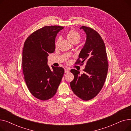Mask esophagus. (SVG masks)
I'll return each mask as SVG.
<instances>
[{"instance_id":"esophagus-1","label":"esophagus","mask_w":131,"mask_h":131,"mask_svg":"<svg viewBox=\"0 0 131 131\" xmlns=\"http://www.w3.org/2000/svg\"><path fill=\"white\" fill-rule=\"evenodd\" d=\"M69 72H70L69 69H68V68H65V73H69Z\"/></svg>"}]
</instances>
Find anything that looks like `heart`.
Here are the masks:
<instances>
[{
	"label": "heart",
	"instance_id": "b5f03b06",
	"mask_svg": "<svg viewBox=\"0 0 131 131\" xmlns=\"http://www.w3.org/2000/svg\"><path fill=\"white\" fill-rule=\"evenodd\" d=\"M67 39L69 40L72 43H74L75 42H79L80 40L81 37L80 34L74 30H71L67 33L66 35ZM60 41V38H59L56 42V45L58 46L59 42Z\"/></svg>",
	"mask_w": 131,
	"mask_h": 131
}]
</instances>
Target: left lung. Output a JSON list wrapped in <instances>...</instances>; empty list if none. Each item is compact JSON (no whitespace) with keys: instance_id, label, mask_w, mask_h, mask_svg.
I'll list each match as a JSON object with an SVG mask.
<instances>
[{"instance_id":"left-lung-1","label":"left lung","mask_w":131,"mask_h":131,"mask_svg":"<svg viewBox=\"0 0 131 131\" xmlns=\"http://www.w3.org/2000/svg\"><path fill=\"white\" fill-rule=\"evenodd\" d=\"M80 29L85 32L86 41L76 64L85 62L86 66L83 74L76 70H71L74 79L70 85L75 94L86 101L94 98L101 90L106 79L108 64L105 45L99 34L84 26Z\"/></svg>"}]
</instances>
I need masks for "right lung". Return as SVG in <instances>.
I'll use <instances>...</instances> for the list:
<instances>
[{"mask_svg": "<svg viewBox=\"0 0 131 131\" xmlns=\"http://www.w3.org/2000/svg\"><path fill=\"white\" fill-rule=\"evenodd\" d=\"M63 26H45L32 33L24 45L22 67L31 94L41 100L53 97L64 73L63 67L48 65V57L55 50V38Z\"/></svg>", "mask_w": 131, "mask_h": 131, "instance_id": "add662e5", "label": "right lung"}]
</instances>
